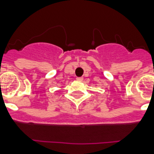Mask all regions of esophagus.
I'll return each instance as SVG.
<instances>
[{
    "label": "esophagus",
    "instance_id": "obj_1",
    "mask_svg": "<svg viewBox=\"0 0 154 154\" xmlns=\"http://www.w3.org/2000/svg\"><path fill=\"white\" fill-rule=\"evenodd\" d=\"M77 81H82L83 80V77H77Z\"/></svg>",
    "mask_w": 154,
    "mask_h": 154
}]
</instances>
